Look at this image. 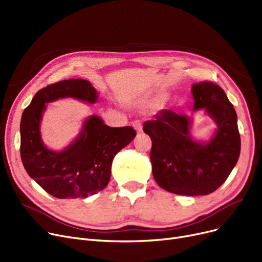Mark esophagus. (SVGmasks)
I'll use <instances>...</instances> for the list:
<instances>
[{"label": "esophagus", "instance_id": "34e87169", "mask_svg": "<svg viewBox=\"0 0 262 262\" xmlns=\"http://www.w3.org/2000/svg\"><path fill=\"white\" fill-rule=\"evenodd\" d=\"M133 126H134V128L137 130L138 133H141L142 132V125H141V122L140 121H135L134 123H133Z\"/></svg>", "mask_w": 262, "mask_h": 262}]
</instances>
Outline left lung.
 Listing matches in <instances>:
<instances>
[{
    "instance_id": "1",
    "label": "left lung",
    "mask_w": 262,
    "mask_h": 262,
    "mask_svg": "<svg viewBox=\"0 0 262 262\" xmlns=\"http://www.w3.org/2000/svg\"><path fill=\"white\" fill-rule=\"evenodd\" d=\"M194 109L204 108L217 124L214 137L199 143L189 135L188 117L163 109L143 132L152 140L151 163L156 183L183 196L209 195L229 177L241 151L236 112L224 90L212 81L192 84Z\"/></svg>"
}]
</instances>
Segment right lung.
I'll list each match as a JSON object with an SVG mask.
<instances>
[{"mask_svg":"<svg viewBox=\"0 0 262 262\" xmlns=\"http://www.w3.org/2000/svg\"><path fill=\"white\" fill-rule=\"evenodd\" d=\"M62 97L95 103L97 93L83 79H68L39 90L22 113L21 161L28 174L51 196L86 198L108 185L113 157L137 133L132 126L110 127L92 116L71 145L59 153L50 151L41 142L39 124L46 103Z\"/></svg>","mask_w":262,"mask_h":262,"instance_id":"right-lung-1","label":"right lung"}]
</instances>
